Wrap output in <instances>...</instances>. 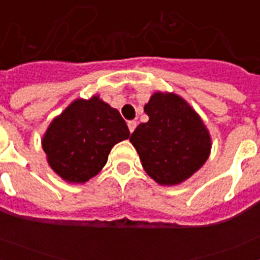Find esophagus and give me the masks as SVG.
<instances>
[{"label": "esophagus", "instance_id": "34e87169", "mask_svg": "<svg viewBox=\"0 0 260 260\" xmlns=\"http://www.w3.org/2000/svg\"><path fill=\"white\" fill-rule=\"evenodd\" d=\"M127 126H128V130H130V133H133L135 130V127H137V121H128Z\"/></svg>", "mask_w": 260, "mask_h": 260}]
</instances>
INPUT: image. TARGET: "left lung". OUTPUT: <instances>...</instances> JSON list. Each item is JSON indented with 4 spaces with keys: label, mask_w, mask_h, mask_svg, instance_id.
<instances>
[{
    "label": "left lung",
    "mask_w": 260,
    "mask_h": 260,
    "mask_svg": "<svg viewBox=\"0 0 260 260\" xmlns=\"http://www.w3.org/2000/svg\"><path fill=\"white\" fill-rule=\"evenodd\" d=\"M148 121L130 137L142 167L161 186L180 185L210 157L212 139L194 108L174 92L153 93L144 105Z\"/></svg>",
    "instance_id": "left-lung-1"
}]
</instances>
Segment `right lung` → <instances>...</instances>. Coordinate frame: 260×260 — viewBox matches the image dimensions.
Here are the masks:
<instances>
[{"label":"right lung","mask_w":260,"mask_h":260,"mask_svg":"<svg viewBox=\"0 0 260 260\" xmlns=\"http://www.w3.org/2000/svg\"><path fill=\"white\" fill-rule=\"evenodd\" d=\"M128 137L118 110L93 95L77 99L54 117L41 146L52 171L65 182L79 185L102 171L114 144Z\"/></svg>","instance_id":"add662e5"}]
</instances>
